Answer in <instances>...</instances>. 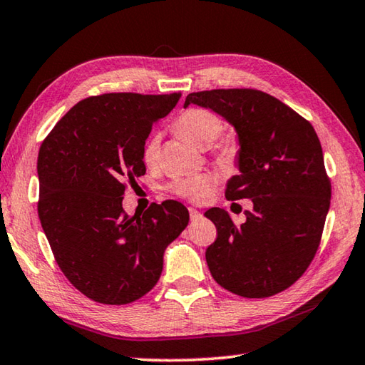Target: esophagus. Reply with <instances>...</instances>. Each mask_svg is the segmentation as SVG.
I'll return each instance as SVG.
<instances>
[{
    "label": "esophagus",
    "instance_id": "34e87169",
    "mask_svg": "<svg viewBox=\"0 0 365 365\" xmlns=\"http://www.w3.org/2000/svg\"><path fill=\"white\" fill-rule=\"evenodd\" d=\"M188 212H190V219H191V220H200V219L202 217V214H201L200 211H197V209L190 207Z\"/></svg>",
    "mask_w": 365,
    "mask_h": 365
}]
</instances>
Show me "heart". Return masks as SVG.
<instances>
[{
  "mask_svg": "<svg viewBox=\"0 0 365 365\" xmlns=\"http://www.w3.org/2000/svg\"><path fill=\"white\" fill-rule=\"evenodd\" d=\"M175 130L180 133L183 138L191 141L193 145L200 148H207L222 135V130H224V120L209 109L190 108L178 115V119L175 122ZM217 151L220 154V158L230 159L235 154V145L220 143L217 146ZM158 154L159 137L158 135H153L145 145L143 160L148 165H153L158 160ZM212 183L214 180L211 177L206 174H200L193 177L177 178V180L172 183L170 188L175 195L185 197V200L201 201L205 200L209 190L212 188Z\"/></svg>",
  "mask_w": 365,
  "mask_h": 365,
  "instance_id": "heart-1",
  "label": "heart"
}]
</instances>
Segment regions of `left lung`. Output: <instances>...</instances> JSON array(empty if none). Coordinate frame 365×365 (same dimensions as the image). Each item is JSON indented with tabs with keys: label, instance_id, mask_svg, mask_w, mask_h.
I'll list each match as a JSON object with an SVG mask.
<instances>
[{
	"label": "left lung",
	"instance_id": "8db88e82",
	"mask_svg": "<svg viewBox=\"0 0 365 365\" xmlns=\"http://www.w3.org/2000/svg\"><path fill=\"white\" fill-rule=\"evenodd\" d=\"M191 103L237 128L242 174L228 182L225 197L252 202L240 227L224 209L205 212L217 228L206 250L211 275L243 298L285 292L316 256L330 207L331 183L317 133L304 117L261 90L196 91L185 106Z\"/></svg>",
	"mask_w": 365,
	"mask_h": 365
}]
</instances>
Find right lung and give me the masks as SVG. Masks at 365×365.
I'll use <instances>...</instances> for the list:
<instances>
[{
  "mask_svg": "<svg viewBox=\"0 0 365 365\" xmlns=\"http://www.w3.org/2000/svg\"><path fill=\"white\" fill-rule=\"evenodd\" d=\"M182 93H104L69 109L38 153V217L66 279L101 304H128L156 285L164 250L188 225L182 202L141 215L122 209L123 193L145 175L153 123Z\"/></svg>",
  "mask_w": 365,
  "mask_h": 365,
  "instance_id": "right-lung-1",
  "label": "right lung"
}]
</instances>
